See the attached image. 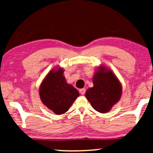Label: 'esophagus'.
I'll use <instances>...</instances> for the list:
<instances>
[{"instance_id":"esophagus-1","label":"esophagus","mask_w":153,"mask_h":153,"mask_svg":"<svg viewBox=\"0 0 153 153\" xmlns=\"http://www.w3.org/2000/svg\"><path fill=\"white\" fill-rule=\"evenodd\" d=\"M79 92H80V94H81L82 95H84L85 94V92H86V89H85V88L80 89L79 90Z\"/></svg>"}]
</instances>
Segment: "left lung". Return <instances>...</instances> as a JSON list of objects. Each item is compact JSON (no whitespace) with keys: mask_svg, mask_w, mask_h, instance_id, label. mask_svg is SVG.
I'll return each mask as SVG.
<instances>
[{"mask_svg":"<svg viewBox=\"0 0 153 153\" xmlns=\"http://www.w3.org/2000/svg\"><path fill=\"white\" fill-rule=\"evenodd\" d=\"M94 86L86 92V98L92 107L99 113H106L120 100L122 86L110 69L100 65L92 78Z\"/></svg>","mask_w":153,"mask_h":153,"instance_id":"obj_1","label":"left lung"}]
</instances>
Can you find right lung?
Segmentation results:
<instances>
[{
	"instance_id": "obj_1",
	"label": "right lung",
	"mask_w": 153,
	"mask_h": 153,
	"mask_svg": "<svg viewBox=\"0 0 153 153\" xmlns=\"http://www.w3.org/2000/svg\"><path fill=\"white\" fill-rule=\"evenodd\" d=\"M63 73L64 69L60 67L52 69L39 88L41 101L56 115L66 113L79 96L77 90L67 84Z\"/></svg>"
}]
</instances>
